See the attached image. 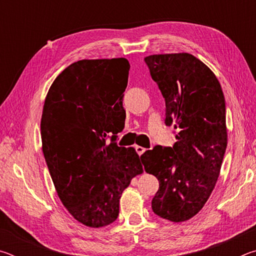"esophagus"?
I'll return each instance as SVG.
<instances>
[{
	"label": "esophagus",
	"instance_id": "esophagus-1",
	"mask_svg": "<svg viewBox=\"0 0 256 256\" xmlns=\"http://www.w3.org/2000/svg\"><path fill=\"white\" fill-rule=\"evenodd\" d=\"M136 152H138V156H141L142 154L144 152V151L146 150V148H144V146H136Z\"/></svg>",
	"mask_w": 256,
	"mask_h": 256
}]
</instances>
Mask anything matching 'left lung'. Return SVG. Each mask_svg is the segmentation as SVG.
I'll return each mask as SVG.
<instances>
[{
	"mask_svg": "<svg viewBox=\"0 0 256 256\" xmlns=\"http://www.w3.org/2000/svg\"><path fill=\"white\" fill-rule=\"evenodd\" d=\"M166 102L168 126L177 130L172 148L156 146L141 156L144 170L159 180L154 212L172 222L196 216L214 190L227 148L226 104L218 79L188 53L144 58Z\"/></svg>",
	"mask_w": 256,
	"mask_h": 256,
	"instance_id": "1",
	"label": "left lung"
}]
</instances>
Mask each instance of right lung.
<instances>
[{"mask_svg":"<svg viewBox=\"0 0 256 256\" xmlns=\"http://www.w3.org/2000/svg\"><path fill=\"white\" fill-rule=\"evenodd\" d=\"M128 71L123 58L78 60L54 80L42 108V152L56 192L92 228L118 219L123 190L144 172L136 149L116 144Z\"/></svg>","mask_w":256,"mask_h":256,"instance_id":"add662e5","label":"right lung"}]
</instances>
